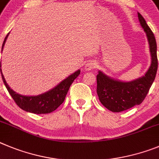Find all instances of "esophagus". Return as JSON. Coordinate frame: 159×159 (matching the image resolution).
<instances>
[{
    "mask_svg": "<svg viewBox=\"0 0 159 159\" xmlns=\"http://www.w3.org/2000/svg\"><path fill=\"white\" fill-rule=\"evenodd\" d=\"M97 66V62H96L95 61H89V62H88L85 65V70L87 71L95 69Z\"/></svg>",
    "mask_w": 159,
    "mask_h": 159,
    "instance_id": "obj_1",
    "label": "esophagus"
}]
</instances>
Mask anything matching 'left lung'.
Listing matches in <instances>:
<instances>
[{"mask_svg":"<svg viewBox=\"0 0 159 159\" xmlns=\"http://www.w3.org/2000/svg\"><path fill=\"white\" fill-rule=\"evenodd\" d=\"M139 20L147 34L151 55V64L144 76L131 81H120L99 71L97 75V93L101 104L113 112H120L139 105L143 101L154 82L158 70L157 43L154 33L142 15Z\"/></svg>","mask_w":159,"mask_h":159,"instance_id":"1","label":"left lung"}]
</instances>
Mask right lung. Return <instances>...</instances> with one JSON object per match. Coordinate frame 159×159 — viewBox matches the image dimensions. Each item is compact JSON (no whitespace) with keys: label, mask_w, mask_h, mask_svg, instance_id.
<instances>
[{"label":"right lung","mask_w":159,"mask_h":159,"mask_svg":"<svg viewBox=\"0 0 159 159\" xmlns=\"http://www.w3.org/2000/svg\"><path fill=\"white\" fill-rule=\"evenodd\" d=\"M8 34L5 37L4 43L2 45V50L4 45L5 43ZM80 70L73 73L68 78L64 79L63 81L58 84V85L53 88L52 89L49 90L48 92L40 94L38 96H23L17 93L15 91L10 88L9 85L7 84L4 75L2 74V70L1 69V77H2L3 82L5 84V87L8 89V93L12 96V99L16 102V104L24 111L31 112L35 114H47L52 112L55 111L57 108L63 103L65 97L66 96L67 92L70 87L71 84L74 82L75 78H78L80 74Z\"/></svg>","instance_id":"1"}]
</instances>
